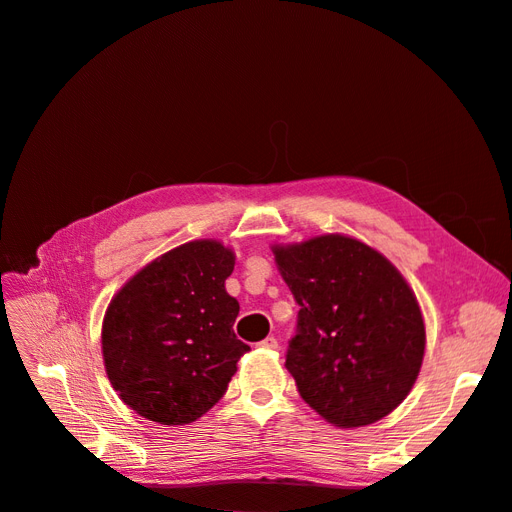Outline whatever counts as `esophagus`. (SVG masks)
I'll return each instance as SVG.
<instances>
[{
  "instance_id": "1",
  "label": "esophagus",
  "mask_w": 512,
  "mask_h": 512,
  "mask_svg": "<svg viewBox=\"0 0 512 512\" xmlns=\"http://www.w3.org/2000/svg\"><path fill=\"white\" fill-rule=\"evenodd\" d=\"M257 346L261 348H267V351H274V348H278V340L274 336H267L265 340H261Z\"/></svg>"
}]
</instances>
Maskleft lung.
<instances>
[{
	"label": "left lung",
	"mask_w": 512,
	"mask_h": 512,
	"mask_svg": "<svg viewBox=\"0 0 512 512\" xmlns=\"http://www.w3.org/2000/svg\"><path fill=\"white\" fill-rule=\"evenodd\" d=\"M272 251L299 305L286 369L303 400L336 427L392 413L425 353L423 317L407 280L382 253L342 234Z\"/></svg>",
	"instance_id": "8db88e82"
}]
</instances>
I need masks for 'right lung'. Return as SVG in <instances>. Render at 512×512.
I'll use <instances>...</instances> for the list:
<instances>
[{
  "label": "right lung",
  "mask_w": 512,
  "mask_h": 512,
  "mask_svg": "<svg viewBox=\"0 0 512 512\" xmlns=\"http://www.w3.org/2000/svg\"><path fill=\"white\" fill-rule=\"evenodd\" d=\"M234 253L218 240H191L147 263L103 317L107 378L141 417L193 423L228 390L251 351L232 330L238 301L226 292Z\"/></svg>",
  "instance_id": "obj_1"
}]
</instances>
